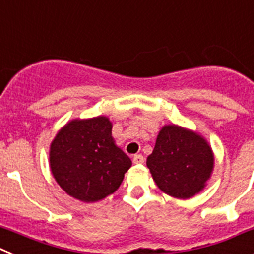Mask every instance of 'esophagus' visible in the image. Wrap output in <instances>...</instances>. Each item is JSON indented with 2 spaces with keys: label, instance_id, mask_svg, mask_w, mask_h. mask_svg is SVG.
<instances>
[{
  "label": "esophagus",
  "instance_id": "34e87169",
  "mask_svg": "<svg viewBox=\"0 0 254 254\" xmlns=\"http://www.w3.org/2000/svg\"><path fill=\"white\" fill-rule=\"evenodd\" d=\"M133 162L134 164H143V162H144V157H143V154H134Z\"/></svg>",
  "mask_w": 254,
  "mask_h": 254
}]
</instances>
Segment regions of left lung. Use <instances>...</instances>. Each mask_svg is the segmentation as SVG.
Here are the masks:
<instances>
[{
	"instance_id": "obj_1",
	"label": "left lung",
	"mask_w": 254,
	"mask_h": 254,
	"mask_svg": "<svg viewBox=\"0 0 254 254\" xmlns=\"http://www.w3.org/2000/svg\"><path fill=\"white\" fill-rule=\"evenodd\" d=\"M147 166L161 190L185 199L203 189L212 171L213 154L200 135L166 125L158 134Z\"/></svg>"
}]
</instances>
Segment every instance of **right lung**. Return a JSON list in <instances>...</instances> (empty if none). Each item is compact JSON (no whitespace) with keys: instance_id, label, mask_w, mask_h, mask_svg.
I'll list each match as a JSON object with an SVG mask.
<instances>
[{"instance_id":"add662e5","label":"right lung","mask_w":254,"mask_h":254,"mask_svg":"<svg viewBox=\"0 0 254 254\" xmlns=\"http://www.w3.org/2000/svg\"><path fill=\"white\" fill-rule=\"evenodd\" d=\"M105 116L72 120L51 144V171L66 193L96 202L118 190L131 161L115 145Z\"/></svg>"}]
</instances>
